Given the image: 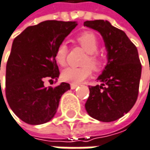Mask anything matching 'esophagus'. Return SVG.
<instances>
[{"mask_svg": "<svg viewBox=\"0 0 150 150\" xmlns=\"http://www.w3.org/2000/svg\"><path fill=\"white\" fill-rule=\"evenodd\" d=\"M77 87H78V84H73V83L70 84V88H71V89H75Z\"/></svg>", "mask_w": 150, "mask_h": 150, "instance_id": "esophagus-1", "label": "esophagus"}]
</instances>
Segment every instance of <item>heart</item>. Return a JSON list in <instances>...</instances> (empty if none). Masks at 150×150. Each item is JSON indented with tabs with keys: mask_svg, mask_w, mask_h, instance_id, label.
Here are the masks:
<instances>
[{
	"mask_svg": "<svg viewBox=\"0 0 150 150\" xmlns=\"http://www.w3.org/2000/svg\"><path fill=\"white\" fill-rule=\"evenodd\" d=\"M76 41L88 52V57L83 62L85 66L80 68L69 67L62 71V78L65 81L71 82L73 84L82 82L91 76L92 69L94 71H100L104 65L103 58L97 52L100 46L99 40L93 33L84 32L77 36ZM68 50V45L65 42H62L57 45L55 50V60L59 65L64 66L66 64Z\"/></svg>",
	"mask_w": 150,
	"mask_h": 150,
	"instance_id": "1",
	"label": "heart"
}]
</instances>
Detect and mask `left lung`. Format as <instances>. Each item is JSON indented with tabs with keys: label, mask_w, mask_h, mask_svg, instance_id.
<instances>
[{
	"label": "left lung",
	"mask_w": 150,
	"mask_h": 150,
	"mask_svg": "<svg viewBox=\"0 0 150 150\" xmlns=\"http://www.w3.org/2000/svg\"><path fill=\"white\" fill-rule=\"evenodd\" d=\"M84 25L101 34L108 59L98 77L101 84L89 86L85 107L89 115L99 121H115L126 114L137 100L142 73L138 51L125 32L107 21H85Z\"/></svg>",
	"instance_id": "obj_1"
}]
</instances>
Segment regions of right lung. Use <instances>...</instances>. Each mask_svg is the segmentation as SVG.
I'll list each match as a JSON object with an SVG mask.
<instances>
[{
    "mask_svg": "<svg viewBox=\"0 0 150 150\" xmlns=\"http://www.w3.org/2000/svg\"><path fill=\"white\" fill-rule=\"evenodd\" d=\"M76 25L75 21H43L14 38L6 67V98L25 123L36 125L50 121L62 95L70 89L65 82L45 88V81L58 78L55 50Z\"/></svg>",
    "mask_w": 150,
    "mask_h": 150,
    "instance_id": "add662e5",
    "label": "right lung"
}]
</instances>
